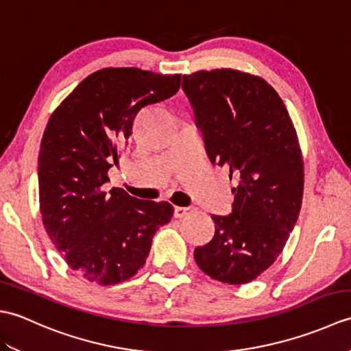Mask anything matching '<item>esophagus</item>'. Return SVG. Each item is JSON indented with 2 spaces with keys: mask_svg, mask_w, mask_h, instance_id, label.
Returning a JSON list of instances; mask_svg holds the SVG:
<instances>
[{
  "mask_svg": "<svg viewBox=\"0 0 351 351\" xmlns=\"http://www.w3.org/2000/svg\"><path fill=\"white\" fill-rule=\"evenodd\" d=\"M189 213H191V208L190 206H175V217L176 219H182Z\"/></svg>",
  "mask_w": 351,
  "mask_h": 351,
  "instance_id": "esophagus-1",
  "label": "esophagus"
}]
</instances>
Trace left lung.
<instances>
[{
	"label": "left lung",
	"instance_id": "8db88e82",
	"mask_svg": "<svg viewBox=\"0 0 351 351\" xmlns=\"http://www.w3.org/2000/svg\"><path fill=\"white\" fill-rule=\"evenodd\" d=\"M213 164L237 178L228 215H213V240L195 249L210 278L241 285L267 270L299 219L303 160L287 107L263 78L234 69L182 77Z\"/></svg>",
	"mask_w": 351,
	"mask_h": 351
}]
</instances>
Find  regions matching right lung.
<instances>
[{"instance_id": "obj_1", "label": "right lung", "mask_w": 351, "mask_h": 351, "mask_svg": "<svg viewBox=\"0 0 351 351\" xmlns=\"http://www.w3.org/2000/svg\"><path fill=\"white\" fill-rule=\"evenodd\" d=\"M180 86L178 73L101 69L49 117L37 166L42 220L68 265L88 282L116 285L132 278L155 232L173 215L169 202L140 200L116 187L107 193L102 185L138 111L169 99Z\"/></svg>"}]
</instances>
